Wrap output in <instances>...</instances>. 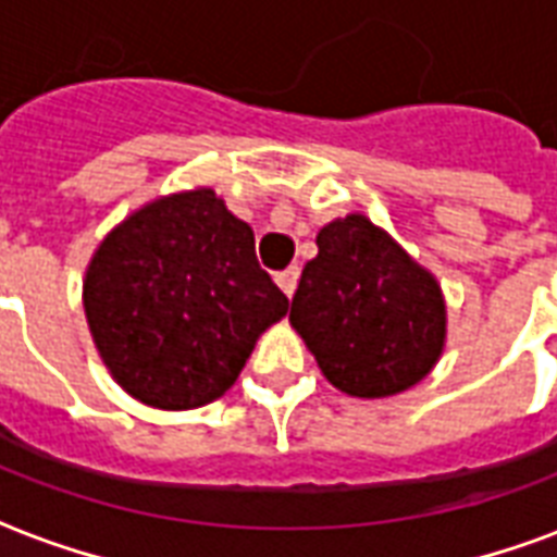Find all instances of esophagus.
Wrapping results in <instances>:
<instances>
[{
    "label": "esophagus",
    "mask_w": 557,
    "mask_h": 557,
    "mask_svg": "<svg viewBox=\"0 0 557 557\" xmlns=\"http://www.w3.org/2000/svg\"><path fill=\"white\" fill-rule=\"evenodd\" d=\"M297 277H300V269H297V265H292V269L280 271L274 280H277V286L283 288L288 297H292V295H295V288H297Z\"/></svg>",
    "instance_id": "esophagus-1"
}]
</instances>
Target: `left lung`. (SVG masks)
I'll return each instance as SVG.
<instances>
[{"instance_id":"8db88e82","label":"left lung","mask_w":557,"mask_h":557,"mask_svg":"<svg viewBox=\"0 0 557 557\" xmlns=\"http://www.w3.org/2000/svg\"><path fill=\"white\" fill-rule=\"evenodd\" d=\"M315 242L288 321L321 373L364 400L418 385L447 342L438 280L359 212L321 227Z\"/></svg>"}]
</instances>
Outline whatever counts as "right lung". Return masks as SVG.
Returning a JSON list of instances; mask_svg holds the SVG:
<instances>
[{
    "mask_svg": "<svg viewBox=\"0 0 557 557\" xmlns=\"http://www.w3.org/2000/svg\"><path fill=\"white\" fill-rule=\"evenodd\" d=\"M84 312L110 376L146 406L219 400L288 297L260 269L253 231L198 186L154 198L104 236Z\"/></svg>",
    "mask_w": 557,
    "mask_h": 557,
    "instance_id": "add662e5",
    "label": "right lung"
}]
</instances>
